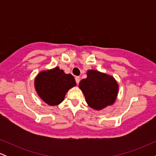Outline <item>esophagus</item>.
<instances>
[{
	"label": "esophagus",
	"instance_id": "obj_1",
	"mask_svg": "<svg viewBox=\"0 0 156 156\" xmlns=\"http://www.w3.org/2000/svg\"><path fill=\"white\" fill-rule=\"evenodd\" d=\"M80 77H76V83H79V82H80Z\"/></svg>",
	"mask_w": 156,
	"mask_h": 156
}]
</instances>
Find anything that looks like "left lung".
Here are the masks:
<instances>
[{
  "label": "left lung",
  "instance_id": "1",
  "mask_svg": "<svg viewBox=\"0 0 156 156\" xmlns=\"http://www.w3.org/2000/svg\"><path fill=\"white\" fill-rule=\"evenodd\" d=\"M87 75V78L80 81L79 88L89 106L101 111L114 104L119 91V85L115 78L94 69H89Z\"/></svg>",
  "mask_w": 156,
  "mask_h": 156
}]
</instances>
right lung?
Here are the masks:
<instances>
[{"instance_id": "obj_1", "label": "right lung", "mask_w": 156, "mask_h": 156, "mask_svg": "<svg viewBox=\"0 0 156 156\" xmlns=\"http://www.w3.org/2000/svg\"><path fill=\"white\" fill-rule=\"evenodd\" d=\"M76 83L71 74L56 67L39 72L34 79V87L41 100L49 105H59L66 94Z\"/></svg>"}]
</instances>
